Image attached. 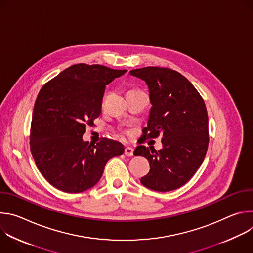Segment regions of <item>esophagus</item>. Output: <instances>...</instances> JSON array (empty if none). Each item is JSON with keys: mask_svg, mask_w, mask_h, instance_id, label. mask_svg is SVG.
Returning <instances> with one entry per match:
<instances>
[{"mask_svg": "<svg viewBox=\"0 0 253 253\" xmlns=\"http://www.w3.org/2000/svg\"><path fill=\"white\" fill-rule=\"evenodd\" d=\"M133 152H134V149L131 148V147H126V148H125V151H124V153H125L126 156H132V155H133Z\"/></svg>", "mask_w": 253, "mask_h": 253, "instance_id": "obj_1", "label": "esophagus"}]
</instances>
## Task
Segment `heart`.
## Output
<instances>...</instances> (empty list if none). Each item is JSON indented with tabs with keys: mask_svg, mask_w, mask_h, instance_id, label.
I'll list each match as a JSON object with an SVG mask.
<instances>
[{
	"mask_svg": "<svg viewBox=\"0 0 253 253\" xmlns=\"http://www.w3.org/2000/svg\"><path fill=\"white\" fill-rule=\"evenodd\" d=\"M126 133H128V132H126Z\"/></svg>",
	"mask_w": 253,
	"mask_h": 253,
	"instance_id": "1",
	"label": "heart"
}]
</instances>
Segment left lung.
Listing matches in <instances>:
<instances>
[{
  "label": "left lung",
  "mask_w": 253,
  "mask_h": 253,
  "mask_svg": "<svg viewBox=\"0 0 253 253\" xmlns=\"http://www.w3.org/2000/svg\"><path fill=\"white\" fill-rule=\"evenodd\" d=\"M130 74L146 82L152 104L145 139L162 137L163 148L138 146L135 156L148 159L150 171L140 182L166 192L187 183L204 160L209 143L205 103L195 87L179 72L161 67L134 69Z\"/></svg>",
  "instance_id": "1"
}]
</instances>
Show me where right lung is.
<instances>
[{"label": "right lung", "instance_id": "1", "mask_svg": "<svg viewBox=\"0 0 253 253\" xmlns=\"http://www.w3.org/2000/svg\"><path fill=\"white\" fill-rule=\"evenodd\" d=\"M126 72L81 63L41 88L34 105L30 149L39 171L55 188L67 193L92 188L107 161L124 153L120 142L102 138L94 145L82 136L101 114L106 85Z\"/></svg>", "mask_w": 253, "mask_h": 253}]
</instances>
